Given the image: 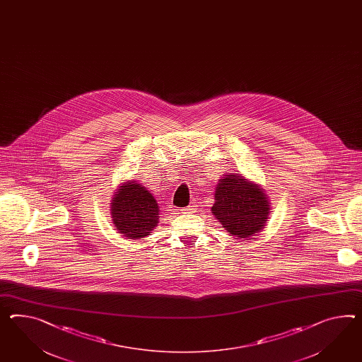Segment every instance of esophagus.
Returning a JSON list of instances; mask_svg holds the SVG:
<instances>
[{
  "label": "esophagus",
  "instance_id": "1",
  "mask_svg": "<svg viewBox=\"0 0 362 362\" xmlns=\"http://www.w3.org/2000/svg\"><path fill=\"white\" fill-rule=\"evenodd\" d=\"M194 211V209H193V206H187V207H184V209H181L180 210V213L181 214H190Z\"/></svg>",
  "mask_w": 362,
  "mask_h": 362
}]
</instances>
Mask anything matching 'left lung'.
Listing matches in <instances>:
<instances>
[{
    "label": "left lung",
    "instance_id": "1",
    "mask_svg": "<svg viewBox=\"0 0 362 362\" xmlns=\"http://www.w3.org/2000/svg\"><path fill=\"white\" fill-rule=\"evenodd\" d=\"M269 207L268 198L259 186L240 175H228L219 181L211 211L226 231L247 239L264 227Z\"/></svg>",
    "mask_w": 362,
    "mask_h": 362
}]
</instances>
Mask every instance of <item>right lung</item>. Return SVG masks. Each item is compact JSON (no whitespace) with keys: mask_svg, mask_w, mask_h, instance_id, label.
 I'll use <instances>...</instances> for the list:
<instances>
[{"mask_svg":"<svg viewBox=\"0 0 362 362\" xmlns=\"http://www.w3.org/2000/svg\"><path fill=\"white\" fill-rule=\"evenodd\" d=\"M112 218L119 233L132 240L143 239L158 223V202L148 190L131 181L123 184L114 195Z\"/></svg>","mask_w":362,"mask_h":362,"instance_id":"1","label":"right lung"}]
</instances>
